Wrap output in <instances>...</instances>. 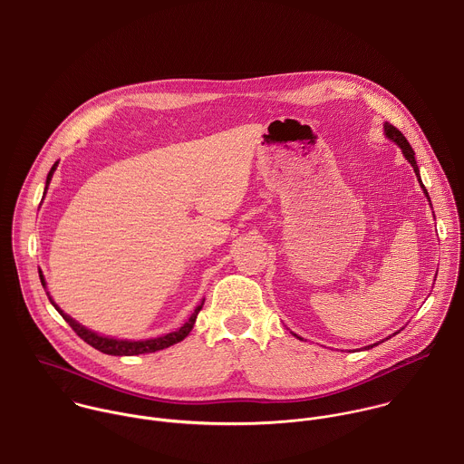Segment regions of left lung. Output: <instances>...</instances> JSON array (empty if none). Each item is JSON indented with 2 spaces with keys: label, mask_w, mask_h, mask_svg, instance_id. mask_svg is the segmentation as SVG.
Listing matches in <instances>:
<instances>
[{
  "label": "left lung",
  "mask_w": 464,
  "mask_h": 464,
  "mask_svg": "<svg viewBox=\"0 0 464 464\" xmlns=\"http://www.w3.org/2000/svg\"><path fill=\"white\" fill-rule=\"evenodd\" d=\"M384 136H386L388 140H392L393 143L399 145L402 156H404V158L408 160V163L411 165V169H413V172H415V176H417V181L420 183V188H422L424 196L428 198V192H426V188H424V185H422V181H420V176H419V167H417V163H415V154H413L410 143L406 141V138H404L393 125H390V123H384ZM428 201H430V198H428ZM294 335H295V334H294ZM295 337H299V335H295ZM299 339H301V337H299ZM386 339H388V337H386ZM379 343H382V341H379ZM379 343H375V344H379ZM375 344H370V346H375ZM370 346H368V348H370Z\"/></svg>",
  "instance_id": "1"
}]
</instances>
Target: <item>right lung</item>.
<instances>
[{
	"label": "right lung",
	"mask_w": 464,
	"mask_h": 464,
	"mask_svg": "<svg viewBox=\"0 0 464 464\" xmlns=\"http://www.w3.org/2000/svg\"><path fill=\"white\" fill-rule=\"evenodd\" d=\"M56 167H58V161L53 165V169H51V172H49V176H47V187H49V183H51V179H53V174H54ZM47 187H45V192H47ZM40 279H42V285L45 286V279H44L42 270H40ZM47 295H49V292H47ZM49 299H51V303L54 304V308L62 314V317L71 324V328H72L85 343H89V344L94 346L96 350H100V352H103V353H109V355H140V353H152V352L169 348V346H172V344L183 341V339L190 334V330L194 328L196 317H198V314H199V310L203 308V303H205V299H203L201 304L196 306V310H194V314L188 317V321H187L179 330H176V332H170V334H165V335L154 337V339H145V341H123V339L105 337V335H100V334H96V332L85 328L83 324H80L78 321H74L71 315H67V314L53 301L51 295H49Z\"/></svg>",
	"instance_id": "right-lung-1"
}]
</instances>
